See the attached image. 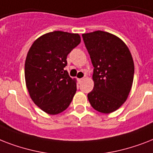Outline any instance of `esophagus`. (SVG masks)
<instances>
[{
    "instance_id": "34e87169",
    "label": "esophagus",
    "mask_w": 153,
    "mask_h": 153,
    "mask_svg": "<svg viewBox=\"0 0 153 153\" xmlns=\"http://www.w3.org/2000/svg\"><path fill=\"white\" fill-rule=\"evenodd\" d=\"M82 80H83V78H82V79H78V81H79V82H81Z\"/></svg>"
}]
</instances>
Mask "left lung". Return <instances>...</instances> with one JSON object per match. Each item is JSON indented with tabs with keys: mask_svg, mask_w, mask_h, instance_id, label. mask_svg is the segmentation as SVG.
<instances>
[{
	"mask_svg": "<svg viewBox=\"0 0 153 153\" xmlns=\"http://www.w3.org/2000/svg\"><path fill=\"white\" fill-rule=\"evenodd\" d=\"M94 66V89L88 94L91 106L110 114L123 105L131 91L134 62L129 49L119 37L95 31L82 34Z\"/></svg>",
	"mask_w": 153,
	"mask_h": 153,
	"instance_id": "obj_1",
	"label": "left lung"
}]
</instances>
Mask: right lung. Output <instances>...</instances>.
<instances>
[{
  "label": "right lung",
  "mask_w": 153,
  "mask_h": 153,
  "mask_svg": "<svg viewBox=\"0 0 153 153\" xmlns=\"http://www.w3.org/2000/svg\"><path fill=\"white\" fill-rule=\"evenodd\" d=\"M80 42L77 33L55 31L37 38L27 52L26 86L33 102L46 114L64 111L76 93V79H71L64 67L67 55Z\"/></svg>",
  "instance_id": "add662e5"
}]
</instances>
